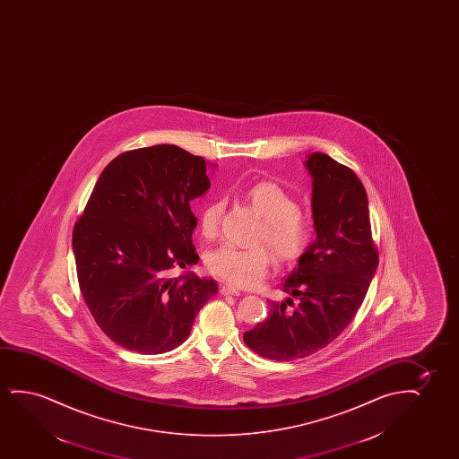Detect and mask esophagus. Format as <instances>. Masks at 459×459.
<instances>
[{
    "instance_id": "34e87169",
    "label": "esophagus",
    "mask_w": 459,
    "mask_h": 459,
    "mask_svg": "<svg viewBox=\"0 0 459 459\" xmlns=\"http://www.w3.org/2000/svg\"><path fill=\"white\" fill-rule=\"evenodd\" d=\"M221 293L222 295H241V290L237 289V287H233V285H229V283H224V285H221Z\"/></svg>"
}]
</instances>
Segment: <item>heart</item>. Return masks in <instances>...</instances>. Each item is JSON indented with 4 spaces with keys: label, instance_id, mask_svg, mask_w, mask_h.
Returning a JSON list of instances; mask_svg holds the SVG:
<instances>
[{
    "label": "heart",
    "instance_id": "obj_1",
    "mask_svg": "<svg viewBox=\"0 0 459 459\" xmlns=\"http://www.w3.org/2000/svg\"><path fill=\"white\" fill-rule=\"evenodd\" d=\"M246 201L264 220L255 243L271 246L281 264H290L301 255L312 233L307 216L298 210V202L279 183L262 180L245 189ZM226 207L224 199H213L202 208L199 230L204 238H214L220 229L221 216ZM274 255L266 246L241 249L224 245L208 252V271L224 282L237 287H255L274 266Z\"/></svg>",
    "mask_w": 459,
    "mask_h": 459
}]
</instances>
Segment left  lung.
Wrapping results in <instances>:
<instances>
[{"label": "left lung", "mask_w": 459, "mask_h": 459, "mask_svg": "<svg viewBox=\"0 0 459 459\" xmlns=\"http://www.w3.org/2000/svg\"><path fill=\"white\" fill-rule=\"evenodd\" d=\"M306 168L316 239L283 279L290 298L271 301L268 318L243 335L252 351L273 360L306 358L337 339L362 306L379 260L359 177L320 152Z\"/></svg>", "instance_id": "left-lung-1"}]
</instances>
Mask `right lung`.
<instances>
[{
    "instance_id": "obj_1",
    "label": "right lung",
    "mask_w": 459,
    "mask_h": 459,
    "mask_svg": "<svg viewBox=\"0 0 459 459\" xmlns=\"http://www.w3.org/2000/svg\"><path fill=\"white\" fill-rule=\"evenodd\" d=\"M208 188L205 160L170 144L124 152L99 177L72 246L84 302L117 345L174 350L218 293L213 279L172 277L199 260L189 202Z\"/></svg>"
}]
</instances>
